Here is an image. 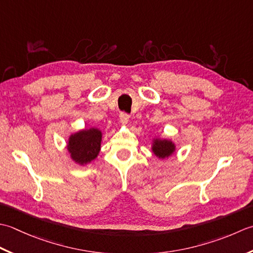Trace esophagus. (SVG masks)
I'll return each mask as SVG.
<instances>
[{"label":"esophagus","instance_id":"1","mask_svg":"<svg viewBox=\"0 0 253 253\" xmlns=\"http://www.w3.org/2000/svg\"><path fill=\"white\" fill-rule=\"evenodd\" d=\"M120 121H121V123H123V125H126V123L128 122V115L126 112H120Z\"/></svg>","mask_w":253,"mask_h":253}]
</instances>
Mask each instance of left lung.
I'll return each instance as SVG.
<instances>
[{
  "label": "left lung",
  "mask_w": 253,
  "mask_h": 253,
  "mask_svg": "<svg viewBox=\"0 0 253 253\" xmlns=\"http://www.w3.org/2000/svg\"><path fill=\"white\" fill-rule=\"evenodd\" d=\"M153 152L159 158H165L174 152V145L168 140H155L153 145Z\"/></svg>",
  "instance_id": "left-lung-1"
}]
</instances>
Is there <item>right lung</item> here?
I'll return each instance as SVG.
<instances>
[{
    "label": "right lung",
    "mask_w": 253,
    "mask_h": 253,
    "mask_svg": "<svg viewBox=\"0 0 253 253\" xmlns=\"http://www.w3.org/2000/svg\"><path fill=\"white\" fill-rule=\"evenodd\" d=\"M101 132L98 128L83 130L70 137L69 152L73 161L80 165L90 163L100 151Z\"/></svg>",
    "instance_id": "obj_1"
}]
</instances>
